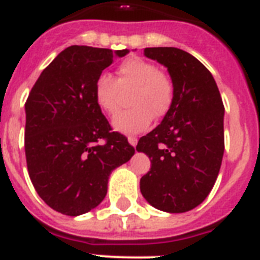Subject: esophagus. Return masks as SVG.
<instances>
[{"instance_id":"esophagus-1","label":"esophagus","mask_w":260,"mask_h":260,"mask_svg":"<svg viewBox=\"0 0 260 260\" xmlns=\"http://www.w3.org/2000/svg\"><path fill=\"white\" fill-rule=\"evenodd\" d=\"M128 139V143L132 146H137V142H138V139H137V137H134V135H128L127 137Z\"/></svg>"}]
</instances>
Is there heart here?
Returning <instances> with one entry per match:
<instances>
[{"instance_id": "b5f03b06", "label": "heart", "mask_w": 260, "mask_h": 260, "mask_svg": "<svg viewBox=\"0 0 260 260\" xmlns=\"http://www.w3.org/2000/svg\"><path fill=\"white\" fill-rule=\"evenodd\" d=\"M132 106L113 118L118 132L137 134L145 132L151 121L160 119L173 106L175 86L166 72L151 61L141 57H128L117 69V79L100 74L94 82V98L101 110L114 114L119 109L122 93H128Z\"/></svg>"}]
</instances>
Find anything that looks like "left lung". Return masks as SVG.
Masks as SVG:
<instances>
[{"label":"left lung","mask_w":260,"mask_h":260,"mask_svg":"<svg viewBox=\"0 0 260 260\" xmlns=\"http://www.w3.org/2000/svg\"><path fill=\"white\" fill-rule=\"evenodd\" d=\"M143 53L166 66L175 95L162 123L137 145L151 160L141 178V192L158 210L188 211L205 201L219 174L224 151L222 98L211 73L187 51L146 48Z\"/></svg>","instance_id":"1"}]
</instances>
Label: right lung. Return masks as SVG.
<instances>
[{"label": "right lung", "mask_w": 260, "mask_h": 260, "mask_svg": "<svg viewBox=\"0 0 260 260\" xmlns=\"http://www.w3.org/2000/svg\"><path fill=\"white\" fill-rule=\"evenodd\" d=\"M128 53L69 46L44 69L25 104V155L30 181L55 211L77 216L100 205L115 167L135 150L113 132L94 98V82L115 55Z\"/></svg>", "instance_id": "obj_1"}]
</instances>
